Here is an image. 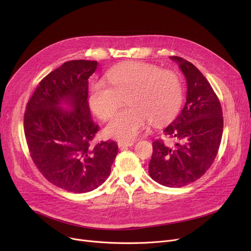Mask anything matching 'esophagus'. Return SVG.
<instances>
[{"instance_id": "1", "label": "esophagus", "mask_w": 251, "mask_h": 251, "mask_svg": "<svg viewBox=\"0 0 251 251\" xmlns=\"http://www.w3.org/2000/svg\"><path fill=\"white\" fill-rule=\"evenodd\" d=\"M133 144H134V142H132V141H119L118 147H119V149H124V148H128V147H132Z\"/></svg>"}]
</instances>
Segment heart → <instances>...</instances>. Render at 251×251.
Segmentation results:
<instances>
[{"instance_id":"b5f03b06","label":"heart","mask_w":251,"mask_h":251,"mask_svg":"<svg viewBox=\"0 0 251 251\" xmlns=\"http://www.w3.org/2000/svg\"><path fill=\"white\" fill-rule=\"evenodd\" d=\"M111 86L96 82L89 91V107L101 120H107L124 100L130 108L118 113L104 128L109 137L123 141L135 139L149 120L160 124L172 118L182 100L179 76L155 65L129 63L108 73Z\"/></svg>"}]
</instances>
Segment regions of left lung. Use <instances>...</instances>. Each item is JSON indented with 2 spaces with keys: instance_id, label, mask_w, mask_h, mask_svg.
I'll return each mask as SVG.
<instances>
[{
  "instance_id": "obj_1",
  "label": "left lung",
  "mask_w": 251,
  "mask_h": 251,
  "mask_svg": "<svg viewBox=\"0 0 251 251\" xmlns=\"http://www.w3.org/2000/svg\"><path fill=\"white\" fill-rule=\"evenodd\" d=\"M176 62L186 78V102L180 114L165 129L174 147L163 140L152 143L149 173L167 187H182L200 179L212 166L223 134L221 103L206 78L193 64L180 57Z\"/></svg>"
}]
</instances>
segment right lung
Listing matches in <instances>:
<instances>
[{
    "label": "right lung",
    "instance_id": "1",
    "mask_svg": "<svg viewBox=\"0 0 251 251\" xmlns=\"http://www.w3.org/2000/svg\"><path fill=\"white\" fill-rule=\"evenodd\" d=\"M98 62H65L39 82L24 114L32 161L45 178L74 193L97 189L107 180L118 152L113 140L91 146L99 131L88 104V78Z\"/></svg>",
    "mask_w": 251,
    "mask_h": 251
}]
</instances>
